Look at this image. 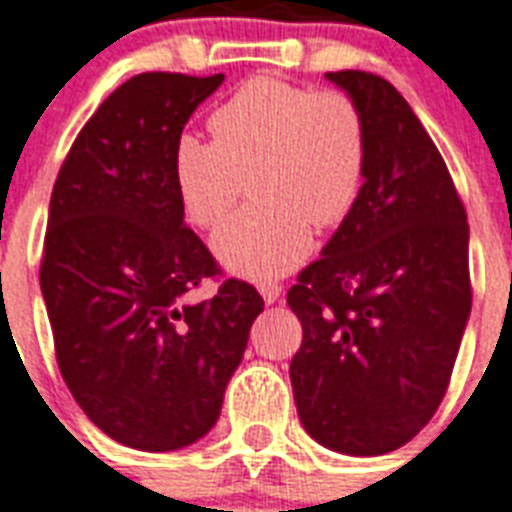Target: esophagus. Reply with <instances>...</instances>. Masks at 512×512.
Wrapping results in <instances>:
<instances>
[{
    "mask_svg": "<svg viewBox=\"0 0 512 512\" xmlns=\"http://www.w3.org/2000/svg\"><path fill=\"white\" fill-rule=\"evenodd\" d=\"M260 295H263V300L268 305L276 303L281 297V284H276V281H268V284H260Z\"/></svg>",
    "mask_w": 512,
    "mask_h": 512,
    "instance_id": "1",
    "label": "esophagus"
}]
</instances>
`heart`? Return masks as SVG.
Segmentation results:
<instances>
[{"instance_id":"heart-1","label":"heart","mask_w":512,"mask_h":512,"mask_svg":"<svg viewBox=\"0 0 512 512\" xmlns=\"http://www.w3.org/2000/svg\"><path fill=\"white\" fill-rule=\"evenodd\" d=\"M215 140L180 135L172 154L185 217L217 228L244 188L255 204L217 231V260L244 279H276L311 255L316 228L353 212L369 167L364 108L340 87L252 76L209 116Z\"/></svg>"}]
</instances>
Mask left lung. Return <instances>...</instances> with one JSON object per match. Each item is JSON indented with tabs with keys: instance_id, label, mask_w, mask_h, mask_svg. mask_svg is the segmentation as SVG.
I'll return each instance as SVG.
<instances>
[{
	"instance_id": "obj_1",
	"label": "left lung",
	"mask_w": 512,
	"mask_h": 512,
	"mask_svg": "<svg viewBox=\"0 0 512 512\" xmlns=\"http://www.w3.org/2000/svg\"><path fill=\"white\" fill-rule=\"evenodd\" d=\"M327 76L364 108L369 167L353 212L287 292L303 324L289 377L319 444L374 457L412 441L446 396L473 303L468 215L388 79Z\"/></svg>"
}]
</instances>
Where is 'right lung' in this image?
I'll list each match as a JSON object with an SVG mask.
<instances>
[{"label":"right lung","mask_w":512,"mask_h":512,"mask_svg":"<svg viewBox=\"0 0 512 512\" xmlns=\"http://www.w3.org/2000/svg\"><path fill=\"white\" fill-rule=\"evenodd\" d=\"M223 74L148 71L108 95L52 188L42 284L60 374L106 436L140 452L199 441L220 417L263 297L224 279L185 225L172 154ZM207 278L218 295L188 304Z\"/></svg>","instance_id":"1"}]
</instances>
